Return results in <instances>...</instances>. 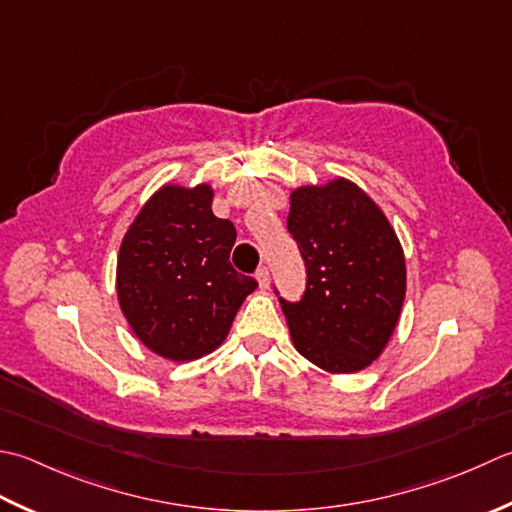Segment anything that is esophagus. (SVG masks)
<instances>
[{
  "mask_svg": "<svg viewBox=\"0 0 512 512\" xmlns=\"http://www.w3.org/2000/svg\"><path fill=\"white\" fill-rule=\"evenodd\" d=\"M255 277H257V282H259V286H262L264 290L270 286V273H268V268L266 266H262L255 273Z\"/></svg>",
  "mask_w": 512,
  "mask_h": 512,
  "instance_id": "34e87169",
  "label": "esophagus"
}]
</instances>
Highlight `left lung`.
<instances>
[{
  "mask_svg": "<svg viewBox=\"0 0 512 512\" xmlns=\"http://www.w3.org/2000/svg\"><path fill=\"white\" fill-rule=\"evenodd\" d=\"M288 233L306 264L299 302H282L293 344L326 373L364 370L402 315L406 259L395 228L357 184L337 177L290 193Z\"/></svg>",
  "mask_w": 512,
  "mask_h": 512,
  "instance_id": "1",
  "label": "left lung"
}]
</instances>
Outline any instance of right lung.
<instances>
[{
    "mask_svg": "<svg viewBox=\"0 0 512 512\" xmlns=\"http://www.w3.org/2000/svg\"><path fill=\"white\" fill-rule=\"evenodd\" d=\"M235 226L213 215V188L166 184L130 224L117 257L119 308L135 337L170 362L224 344L257 288L230 266Z\"/></svg>",
    "mask_w": 512,
    "mask_h": 512,
    "instance_id": "add662e5",
    "label": "right lung"
}]
</instances>
